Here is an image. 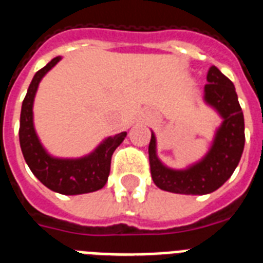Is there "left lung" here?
<instances>
[{"instance_id": "obj_1", "label": "left lung", "mask_w": 263, "mask_h": 263, "mask_svg": "<svg viewBox=\"0 0 263 263\" xmlns=\"http://www.w3.org/2000/svg\"><path fill=\"white\" fill-rule=\"evenodd\" d=\"M205 102L222 117L211 151L197 164L187 170H171L156 156V138L149 142L151 175L157 187L176 194L203 195L221 187L240 161L245 148V118L232 81L216 66L206 76Z\"/></svg>"}]
</instances>
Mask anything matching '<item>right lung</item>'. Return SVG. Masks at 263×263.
Masks as SVG:
<instances>
[{
    "mask_svg": "<svg viewBox=\"0 0 263 263\" xmlns=\"http://www.w3.org/2000/svg\"><path fill=\"white\" fill-rule=\"evenodd\" d=\"M60 60L61 57H55L37 70L29 84L20 114V146L29 170L46 187L65 195L85 194L106 184L110 175L111 156L125 140L126 132L106 138L91 155L81 159H57L46 152L33 129L32 104L42 77Z\"/></svg>",
    "mask_w": 263,
    "mask_h": 263,
    "instance_id": "add662e5",
    "label": "right lung"
}]
</instances>
